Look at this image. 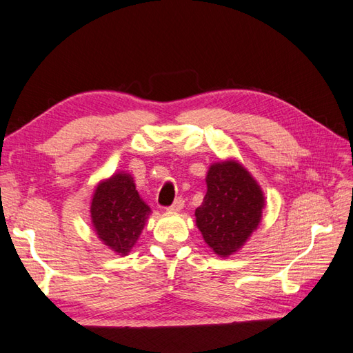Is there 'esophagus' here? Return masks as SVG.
I'll return each mask as SVG.
<instances>
[{"label": "esophagus", "mask_w": 353, "mask_h": 353, "mask_svg": "<svg viewBox=\"0 0 353 353\" xmlns=\"http://www.w3.org/2000/svg\"><path fill=\"white\" fill-rule=\"evenodd\" d=\"M182 208H183V199L179 197V199L174 200V203H172V205L168 208V212H179Z\"/></svg>", "instance_id": "1"}]
</instances>
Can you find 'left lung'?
I'll return each instance as SVG.
<instances>
[{
	"label": "left lung",
	"mask_w": 353,
	"mask_h": 353,
	"mask_svg": "<svg viewBox=\"0 0 353 353\" xmlns=\"http://www.w3.org/2000/svg\"><path fill=\"white\" fill-rule=\"evenodd\" d=\"M208 191L196 209V224L205 243L221 258L238 252L259 226L265 205L264 192L236 161L209 167Z\"/></svg>",
	"instance_id": "left-lung-1"
}]
</instances>
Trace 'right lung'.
<instances>
[{"instance_id": "obj_1", "label": "right lung", "mask_w": 353, "mask_h": 353, "mask_svg": "<svg viewBox=\"0 0 353 353\" xmlns=\"http://www.w3.org/2000/svg\"><path fill=\"white\" fill-rule=\"evenodd\" d=\"M152 209L139 197L133 177L119 171L95 186L91 219L97 236L119 256L137 244Z\"/></svg>"}]
</instances>
